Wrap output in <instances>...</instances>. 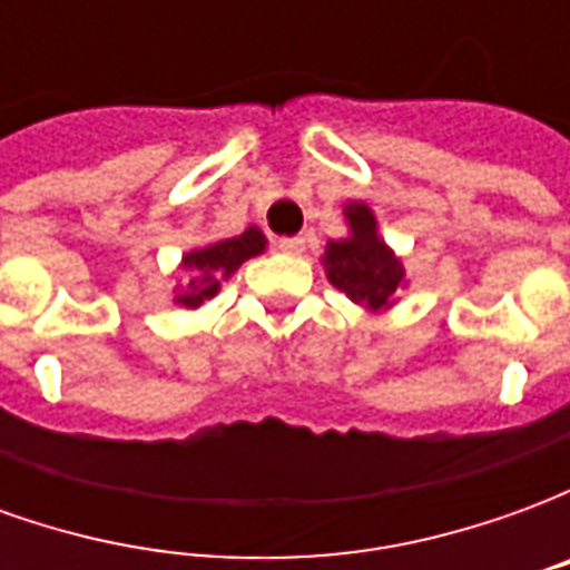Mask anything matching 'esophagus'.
<instances>
[{
  "label": "esophagus",
  "instance_id": "esophagus-1",
  "mask_svg": "<svg viewBox=\"0 0 570 570\" xmlns=\"http://www.w3.org/2000/svg\"><path fill=\"white\" fill-rule=\"evenodd\" d=\"M277 249L286 256H298V253H305V237H284V240H277Z\"/></svg>",
  "mask_w": 570,
  "mask_h": 570
}]
</instances>
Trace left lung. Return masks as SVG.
Segmentation results:
<instances>
[{
	"label": "left lung",
	"instance_id": "1",
	"mask_svg": "<svg viewBox=\"0 0 570 570\" xmlns=\"http://www.w3.org/2000/svg\"><path fill=\"white\" fill-rule=\"evenodd\" d=\"M347 235L326 244L323 268L330 284L370 314L396 305V293L406 286L403 259L379 235V219L366 200L345 204Z\"/></svg>",
	"mask_w": 570,
	"mask_h": 570
}]
</instances>
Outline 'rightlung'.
I'll use <instances>...</instances> for the list:
<instances>
[{"label": "right lung", "instance_id": "obj_1", "mask_svg": "<svg viewBox=\"0 0 570 570\" xmlns=\"http://www.w3.org/2000/svg\"><path fill=\"white\" fill-rule=\"evenodd\" d=\"M265 235L262 228L249 225L247 232H240L235 237H223V240H213L204 247H195L183 253V293H176L174 305L186 311H198L204 302H210L219 289L223 281H228L232 274L253 256L265 253Z\"/></svg>", "mask_w": 570, "mask_h": 570}]
</instances>
